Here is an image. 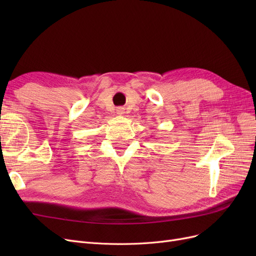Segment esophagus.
<instances>
[{
    "instance_id": "34e87169",
    "label": "esophagus",
    "mask_w": 256,
    "mask_h": 256,
    "mask_svg": "<svg viewBox=\"0 0 256 256\" xmlns=\"http://www.w3.org/2000/svg\"><path fill=\"white\" fill-rule=\"evenodd\" d=\"M116 112H118V115H122L124 113H125V109H124V108H118V110H116Z\"/></svg>"
}]
</instances>
